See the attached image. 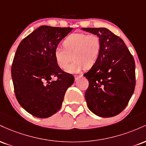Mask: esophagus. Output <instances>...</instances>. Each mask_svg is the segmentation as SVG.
I'll return each mask as SVG.
<instances>
[{"instance_id":"1","label":"esophagus","mask_w":146,"mask_h":146,"mask_svg":"<svg viewBox=\"0 0 146 146\" xmlns=\"http://www.w3.org/2000/svg\"><path fill=\"white\" fill-rule=\"evenodd\" d=\"M82 77V75H75V80H78V79H80V78Z\"/></svg>"}]
</instances>
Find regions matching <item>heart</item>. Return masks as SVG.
I'll return each mask as SVG.
<instances>
[{"instance_id": "obj_1", "label": "heart", "mask_w": 146, "mask_h": 146, "mask_svg": "<svg viewBox=\"0 0 146 146\" xmlns=\"http://www.w3.org/2000/svg\"><path fill=\"white\" fill-rule=\"evenodd\" d=\"M63 47L57 46L53 57L58 66L65 68L72 60L66 71L79 73L85 67H92L98 62L102 49L101 40L95 34L73 33L66 37L62 42Z\"/></svg>"}]
</instances>
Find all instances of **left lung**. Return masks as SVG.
Masks as SVG:
<instances>
[{"mask_svg": "<svg viewBox=\"0 0 146 146\" xmlns=\"http://www.w3.org/2000/svg\"><path fill=\"white\" fill-rule=\"evenodd\" d=\"M101 40L99 59L84 75L88 80L85 99L98 116L111 117L128 105L135 87V60L124 42L106 28H82Z\"/></svg>", "mask_w": 146, "mask_h": 146, "instance_id": "8db88e82", "label": "left lung"}]
</instances>
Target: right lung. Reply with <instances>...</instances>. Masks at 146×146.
I'll use <instances>...</instances> for the list:
<instances>
[{
  "label": "right lung",
  "mask_w": 146,
  "mask_h": 146,
  "mask_svg": "<svg viewBox=\"0 0 146 146\" xmlns=\"http://www.w3.org/2000/svg\"><path fill=\"white\" fill-rule=\"evenodd\" d=\"M71 27L40 26L18 45L11 66V78L18 103L27 112L47 118L61 108L74 77L57 65L53 51L71 32ZM56 76L55 81L51 80Z\"/></svg>",
  "instance_id": "1"
}]
</instances>
